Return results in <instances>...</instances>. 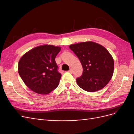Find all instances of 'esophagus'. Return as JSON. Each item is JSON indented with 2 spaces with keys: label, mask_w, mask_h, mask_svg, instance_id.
Returning a JSON list of instances; mask_svg holds the SVG:
<instances>
[{
  "label": "esophagus",
  "mask_w": 134,
  "mask_h": 134,
  "mask_svg": "<svg viewBox=\"0 0 134 134\" xmlns=\"http://www.w3.org/2000/svg\"><path fill=\"white\" fill-rule=\"evenodd\" d=\"M69 72H71V73H72V71H73V70H72V68H70V70H69Z\"/></svg>",
  "instance_id": "esophagus-1"
}]
</instances>
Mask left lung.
Masks as SVG:
<instances>
[{
    "label": "left lung",
    "instance_id": "obj_1",
    "mask_svg": "<svg viewBox=\"0 0 134 134\" xmlns=\"http://www.w3.org/2000/svg\"><path fill=\"white\" fill-rule=\"evenodd\" d=\"M69 48L82 65L83 74L76 79L78 86L89 92L102 90L112 78L114 60L106 48L92 41L71 44Z\"/></svg>",
    "mask_w": 134,
    "mask_h": 134
}]
</instances>
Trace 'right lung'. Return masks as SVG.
I'll return each instance as SVG.
<instances>
[{
    "label": "right lung",
    "mask_w": 134,
    "mask_h": 134,
    "mask_svg": "<svg viewBox=\"0 0 134 134\" xmlns=\"http://www.w3.org/2000/svg\"><path fill=\"white\" fill-rule=\"evenodd\" d=\"M60 46H38L27 52L18 62V71L26 86L40 94H47L57 87L62 74L55 62Z\"/></svg>",
    "instance_id": "1"
}]
</instances>
